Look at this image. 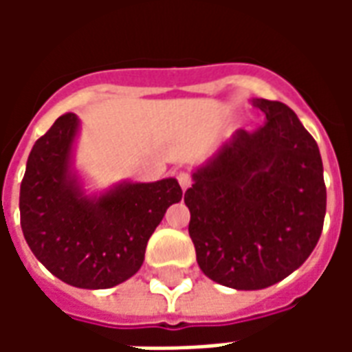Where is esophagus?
<instances>
[{"label": "esophagus", "instance_id": "34e87169", "mask_svg": "<svg viewBox=\"0 0 352 352\" xmlns=\"http://www.w3.org/2000/svg\"><path fill=\"white\" fill-rule=\"evenodd\" d=\"M177 181H179V184H181V188L186 190V188L192 184L190 173H186V171H179V173H177Z\"/></svg>", "mask_w": 352, "mask_h": 352}]
</instances>
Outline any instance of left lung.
I'll return each mask as SVG.
<instances>
[{"instance_id": "left-lung-1", "label": "left lung", "mask_w": 352, "mask_h": 352, "mask_svg": "<svg viewBox=\"0 0 352 352\" xmlns=\"http://www.w3.org/2000/svg\"><path fill=\"white\" fill-rule=\"evenodd\" d=\"M258 130H237L184 192L201 272L224 287L260 290L309 258L326 214L317 141L280 101L252 100Z\"/></svg>"}]
</instances>
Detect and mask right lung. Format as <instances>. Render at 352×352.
<instances>
[{
	"instance_id": "obj_1",
	"label": "right lung",
	"mask_w": 352,
	"mask_h": 352,
	"mask_svg": "<svg viewBox=\"0 0 352 352\" xmlns=\"http://www.w3.org/2000/svg\"><path fill=\"white\" fill-rule=\"evenodd\" d=\"M77 130V115L65 113L35 141L20 184V226L35 258L58 279L111 288L138 273L148 237L183 190L175 179H162L88 198L69 171Z\"/></svg>"
}]
</instances>
